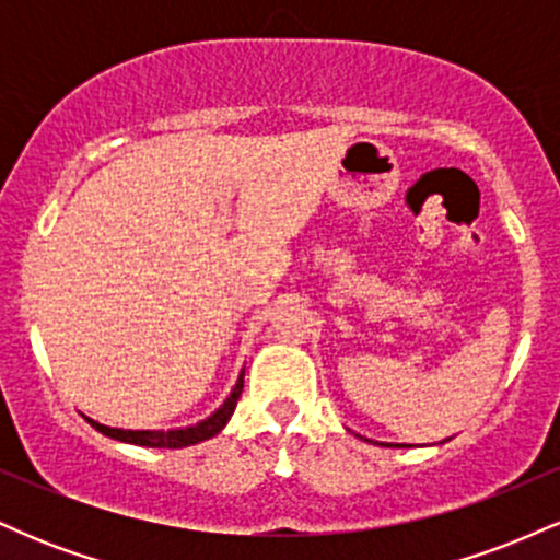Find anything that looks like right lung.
I'll return each instance as SVG.
<instances>
[{"label":"right lung","mask_w":560,"mask_h":560,"mask_svg":"<svg viewBox=\"0 0 560 560\" xmlns=\"http://www.w3.org/2000/svg\"><path fill=\"white\" fill-rule=\"evenodd\" d=\"M242 389H244V374L240 376V382H236V387L231 389V397H226V402H223L221 408L210 416V419L199 421L197 427H189V429H171V432H131V429L102 427V423H96L92 419H86V421L92 423L96 432H102L105 436H113V440H120V442H131V445L171 447V450L189 447V445H197V442H202V440H210V436H215L223 427H226L231 413H234L236 402H240Z\"/></svg>","instance_id":"right-lung-1"}]
</instances>
